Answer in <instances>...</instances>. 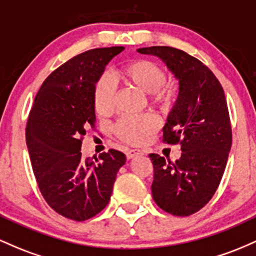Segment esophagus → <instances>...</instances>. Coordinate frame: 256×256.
<instances>
[{"label":"esophagus","instance_id":"34e87169","mask_svg":"<svg viewBox=\"0 0 256 256\" xmlns=\"http://www.w3.org/2000/svg\"><path fill=\"white\" fill-rule=\"evenodd\" d=\"M143 154L142 152L140 150V149H130V150L126 152V158L130 160V158H134V156H137V155H140Z\"/></svg>","mask_w":256,"mask_h":256}]
</instances>
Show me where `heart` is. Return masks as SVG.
Listing matches in <instances>:
<instances>
[{"mask_svg": "<svg viewBox=\"0 0 256 256\" xmlns=\"http://www.w3.org/2000/svg\"><path fill=\"white\" fill-rule=\"evenodd\" d=\"M116 78L149 94L152 104L168 106L177 94V85L166 79V73L160 64L148 58H138L124 64L116 71ZM116 90L107 78H100L94 85L92 102L95 112L101 116L112 113ZM158 122L152 116H122L114 125L113 132L119 140L128 144H140L158 131Z\"/></svg>", "mask_w": 256, "mask_h": 256, "instance_id": "heart-1", "label": "heart"}]
</instances>
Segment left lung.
<instances>
[{"label": "left lung", "instance_id": "1", "mask_svg": "<svg viewBox=\"0 0 256 256\" xmlns=\"http://www.w3.org/2000/svg\"><path fill=\"white\" fill-rule=\"evenodd\" d=\"M137 52L162 58L179 79V96L162 128V142L180 144L182 155L172 162L149 154L154 167L152 198L172 216H192L216 194L231 149L224 90L204 64L180 49L155 46Z\"/></svg>", "mask_w": 256, "mask_h": 256}]
</instances>
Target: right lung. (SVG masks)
Returning <instances> with one entry per match:
<instances>
[{
	"label": "right lung",
	"mask_w": 256,
	"mask_h": 256,
	"mask_svg": "<svg viewBox=\"0 0 256 256\" xmlns=\"http://www.w3.org/2000/svg\"><path fill=\"white\" fill-rule=\"evenodd\" d=\"M124 46L91 49L58 67L37 92L26 124V144L44 200L76 222L92 218L110 200L124 152L110 149L98 158L82 156L83 137L95 128L94 85Z\"/></svg>",
	"instance_id": "obj_1"
}]
</instances>
